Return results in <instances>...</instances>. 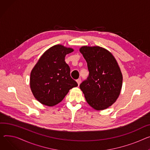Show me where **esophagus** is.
Masks as SVG:
<instances>
[{"mask_svg":"<svg viewBox=\"0 0 150 150\" xmlns=\"http://www.w3.org/2000/svg\"><path fill=\"white\" fill-rule=\"evenodd\" d=\"M81 79L80 78H79V79H78L77 80H76V82H77V83H78V86L80 84V83H81Z\"/></svg>","mask_w":150,"mask_h":150,"instance_id":"34e87169","label":"esophagus"}]
</instances>
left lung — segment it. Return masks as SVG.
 Here are the masks:
<instances>
[{
    "label": "left lung",
    "mask_w": 150,
    "mask_h": 150,
    "mask_svg": "<svg viewBox=\"0 0 150 150\" xmlns=\"http://www.w3.org/2000/svg\"><path fill=\"white\" fill-rule=\"evenodd\" d=\"M87 63L89 75L79 85L87 103L97 110L111 106L117 99L122 85V75L113 55L99 46L79 49Z\"/></svg>",
    "instance_id": "left-lung-1"
}]
</instances>
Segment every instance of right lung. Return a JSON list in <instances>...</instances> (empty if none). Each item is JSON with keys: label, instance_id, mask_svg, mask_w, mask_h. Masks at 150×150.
Returning a JSON list of instances; mask_svg holds the SVG:
<instances>
[{"label": "right lung", "instance_id": "right-lung-1", "mask_svg": "<svg viewBox=\"0 0 150 150\" xmlns=\"http://www.w3.org/2000/svg\"><path fill=\"white\" fill-rule=\"evenodd\" d=\"M74 49L61 45H55L41 56L30 75V87L40 103L54 106L60 103L69 90L78 86L70 74L64 59Z\"/></svg>", "mask_w": 150, "mask_h": 150}]
</instances>
